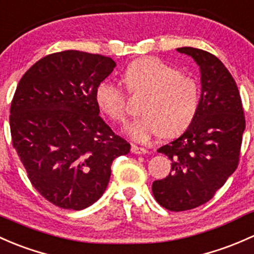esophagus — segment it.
Segmentation results:
<instances>
[{
    "instance_id": "1",
    "label": "esophagus",
    "mask_w": 254,
    "mask_h": 254,
    "mask_svg": "<svg viewBox=\"0 0 254 254\" xmlns=\"http://www.w3.org/2000/svg\"><path fill=\"white\" fill-rule=\"evenodd\" d=\"M131 152L136 154H143V153H147V149L145 147H140V146L137 145H131Z\"/></svg>"
}]
</instances>
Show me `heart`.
I'll return each mask as SVG.
<instances>
[{"mask_svg": "<svg viewBox=\"0 0 254 254\" xmlns=\"http://www.w3.org/2000/svg\"><path fill=\"white\" fill-rule=\"evenodd\" d=\"M132 93H146L141 118L125 127V132L138 142H147L164 134L173 137L185 131L194 119L199 106L198 84L181 74L175 66L156 57H146L130 64L124 73ZM96 101L103 113L116 122L127 116V93L111 80L101 82Z\"/></svg>", "mask_w": 254, "mask_h": 254, "instance_id": "heart-1", "label": "heart"}]
</instances>
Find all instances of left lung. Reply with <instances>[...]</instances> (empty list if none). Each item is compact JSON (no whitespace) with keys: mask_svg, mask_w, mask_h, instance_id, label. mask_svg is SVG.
<instances>
[{"mask_svg":"<svg viewBox=\"0 0 254 254\" xmlns=\"http://www.w3.org/2000/svg\"><path fill=\"white\" fill-rule=\"evenodd\" d=\"M201 71V98L194 119L180 137L158 152L172 161L169 175L152 184L162 207L184 212L207 203L236 170L246 127L241 96L230 71L207 51L181 47Z\"/></svg>","mask_w":254,"mask_h":254,"instance_id":"8db88e82","label":"left lung"}]
</instances>
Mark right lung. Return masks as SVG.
I'll return each instance as SVG.
<instances>
[{
    "instance_id": "obj_1",
    "label": "right lung",
    "mask_w": 254,
    "mask_h": 254,
    "mask_svg": "<svg viewBox=\"0 0 254 254\" xmlns=\"http://www.w3.org/2000/svg\"><path fill=\"white\" fill-rule=\"evenodd\" d=\"M114 66L101 55L52 53L28 69L13 96V147L31 185L63 209L81 210L100 199L112 163L130 152V143L101 118L96 101Z\"/></svg>"
}]
</instances>
